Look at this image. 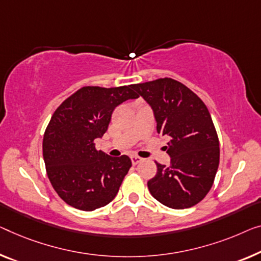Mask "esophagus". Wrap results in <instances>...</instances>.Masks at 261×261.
Here are the masks:
<instances>
[{
	"mask_svg": "<svg viewBox=\"0 0 261 261\" xmlns=\"http://www.w3.org/2000/svg\"><path fill=\"white\" fill-rule=\"evenodd\" d=\"M131 162L134 165H137L138 163L142 162V158L138 157V155H131Z\"/></svg>",
	"mask_w": 261,
	"mask_h": 261,
	"instance_id": "34e87169",
	"label": "esophagus"
}]
</instances>
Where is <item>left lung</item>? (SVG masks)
<instances>
[{"label": "left lung", "mask_w": 261, "mask_h": 261, "mask_svg": "<svg viewBox=\"0 0 261 261\" xmlns=\"http://www.w3.org/2000/svg\"><path fill=\"white\" fill-rule=\"evenodd\" d=\"M132 88L152 109L158 134L170 137L165 150L171 163H157V174L147 181L150 193L168 207H192L211 190L219 165V141L207 108L168 77Z\"/></svg>", "instance_id": "obj_1"}]
</instances>
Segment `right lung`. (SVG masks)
I'll return each instance as SVG.
<instances>
[{"instance_id": "right-lung-1", "label": "right lung", "mask_w": 261, "mask_h": 261, "mask_svg": "<svg viewBox=\"0 0 261 261\" xmlns=\"http://www.w3.org/2000/svg\"><path fill=\"white\" fill-rule=\"evenodd\" d=\"M132 85L83 87L54 112L43 137V158L53 188L68 205L93 211L114 199L132 163L127 155L97 151L112 111L138 98Z\"/></svg>"}]
</instances>
